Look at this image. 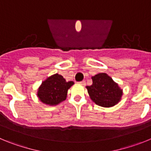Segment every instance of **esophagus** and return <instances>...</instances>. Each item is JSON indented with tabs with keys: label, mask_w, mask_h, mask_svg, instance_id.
<instances>
[{
	"label": "esophagus",
	"mask_w": 151,
	"mask_h": 151,
	"mask_svg": "<svg viewBox=\"0 0 151 151\" xmlns=\"http://www.w3.org/2000/svg\"><path fill=\"white\" fill-rule=\"evenodd\" d=\"M79 83L82 85H85V84H86V82H85V80H83V81H81V82H79Z\"/></svg>",
	"instance_id": "obj_1"
}]
</instances>
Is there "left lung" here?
<instances>
[{
	"instance_id": "1",
	"label": "left lung",
	"mask_w": 151,
	"mask_h": 151,
	"mask_svg": "<svg viewBox=\"0 0 151 151\" xmlns=\"http://www.w3.org/2000/svg\"><path fill=\"white\" fill-rule=\"evenodd\" d=\"M91 78L92 85L86 87L91 99L96 104L104 107H110L116 104L122 94L118 85L106 73H99Z\"/></svg>"
}]
</instances>
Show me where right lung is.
<instances>
[{"label": "right lung", "instance_id": "1", "mask_svg": "<svg viewBox=\"0 0 151 151\" xmlns=\"http://www.w3.org/2000/svg\"><path fill=\"white\" fill-rule=\"evenodd\" d=\"M74 82H66L59 74H55L42 82L38 92V97L41 102L46 104L54 105L66 99L67 91Z\"/></svg>", "mask_w": 151, "mask_h": 151}]
</instances>
